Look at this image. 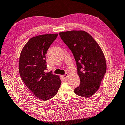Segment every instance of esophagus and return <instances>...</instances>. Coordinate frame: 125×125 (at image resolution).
<instances>
[{
    "label": "esophagus",
    "mask_w": 125,
    "mask_h": 125,
    "mask_svg": "<svg viewBox=\"0 0 125 125\" xmlns=\"http://www.w3.org/2000/svg\"><path fill=\"white\" fill-rule=\"evenodd\" d=\"M68 73H66L65 74H64L62 75V77L64 78V79H67L68 78Z\"/></svg>",
    "instance_id": "esophagus-1"
}]
</instances>
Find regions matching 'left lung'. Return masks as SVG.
Listing matches in <instances>:
<instances>
[{
    "instance_id": "obj_1",
    "label": "left lung",
    "mask_w": 125,
    "mask_h": 125,
    "mask_svg": "<svg viewBox=\"0 0 125 125\" xmlns=\"http://www.w3.org/2000/svg\"><path fill=\"white\" fill-rule=\"evenodd\" d=\"M59 34L76 61L80 84L74 92L80 96L90 97L100 88L106 71L103 52L92 36L84 31L73 30Z\"/></svg>"
}]
</instances>
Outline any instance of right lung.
Instances as JSON below:
<instances>
[{"label": "right lung", "instance_id": "1", "mask_svg": "<svg viewBox=\"0 0 125 125\" xmlns=\"http://www.w3.org/2000/svg\"><path fill=\"white\" fill-rule=\"evenodd\" d=\"M58 34H47L30 39L22 48L19 69L27 88L41 100L47 101L56 95L61 84L58 75L46 73V54Z\"/></svg>", "mask_w": 125, "mask_h": 125}]
</instances>
